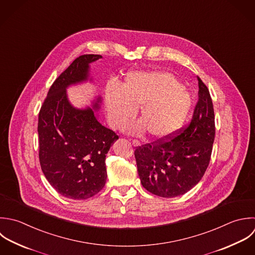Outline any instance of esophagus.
Segmentation results:
<instances>
[{
    "label": "esophagus",
    "instance_id": "obj_1",
    "mask_svg": "<svg viewBox=\"0 0 255 255\" xmlns=\"http://www.w3.org/2000/svg\"><path fill=\"white\" fill-rule=\"evenodd\" d=\"M131 142H132V144H133V146H140V142L138 141V140H131Z\"/></svg>",
    "mask_w": 255,
    "mask_h": 255
}]
</instances>
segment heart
Listing matches in <instances>:
<instances>
[{"mask_svg": "<svg viewBox=\"0 0 255 255\" xmlns=\"http://www.w3.org/2000/svg\"><path fill=\"white\" fill-rule=\"evenodd\" d=\"M191 104V95L182 83L173 74L161 70L130 72L122 86L108 83L105 93L107 118L113 128H122L141 106V122L127 130L132 134L147 130L157 139L171 136L183 125Z\"/></svg>", "mask_w": 255, "mask_h": 255, "instance_id": "b5f03b06", "label": "heart"}]
</instances>
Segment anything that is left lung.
<instances>
[{
	"mask_svg": "<svg viewBox=\"0 0 255 255\" xmlns=\"http://www.w3.org/2000/svg\"><path fill=\"white\" fill-rule=\"evenodd\" d=\"M197 78L198 102L190 123L134 152L142 186L162 198H175L193 189L211 161L216 135L214 105L209 88Z\"/></svg>",
	"mask_w": 255,
	"mask_h": 255,
	"instance_id": "1",
	"label": "left lung"
}]
</instances>
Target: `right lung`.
Here are the masks:
<instances>
[{"instance_id": "obj_1", "label": "right lung", "mask_w": 255, "mask_h": 255, "mask_svg": "<svg viewBox=\"0 0 255 255\" xmlns=\"http://www.w3.org/2000/svg\"><path fill=\"white\" fill-rule=\"evenodd\" d=\"M102 56L83 54L54 80L38 113V158L51 187L72 200H86L106 183V154L118 135L101 125L92 108L76 109L66 87L88 77L89 63ZM100 98L93 108L99 109Z\"/></svg>"}]
</instances>
